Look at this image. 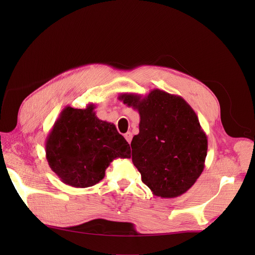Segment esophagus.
<instances>
[{
  "instance_id": "1",
  "label": "esophagus",
  "mask_w": 255,
  "mask_h": 255,
  "mask_svg": "<svg viewBox=\"0 0 255 255\" xmlns=\"http://www.w3.org/2000/svg\"><path fill=\"white\" fill-rule=\"evenodd\" d=\"M125 137H126L127 141H128V143H130V141H132V138H133V135H132V133H130V132H128L127 134H125Z\"/></svg>"
}]
</instances>
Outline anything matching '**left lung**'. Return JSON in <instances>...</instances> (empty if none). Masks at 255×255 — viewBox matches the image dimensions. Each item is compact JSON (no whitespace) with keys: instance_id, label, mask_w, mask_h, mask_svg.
<instances>
[{"instance_id":"1","label":"left lung","mask_w":255,"mask_h":255,"mask_svg":"<svg viewBox=\"0 0 255 255\" xmlns=\"http://www.w3.org/2000/svg\"><path fill=\"white\" fill-rule=\"evenodd\" d=\"M119 100L140 116L130 146L142 182L160 198L185 194L201 175L207 153V136L195 111L182 97L159 89L144 97L127 92Z\"/></svg>"}]
</instances>
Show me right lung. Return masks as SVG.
I'll return each mask as SVG.
<instances>
[{"label": "right lung", "instance_id": "obj_1", "mask_svg": "<svg viewBox=\"0 0 255 255\" xmlns=\"http://www.w3.org/2000/svg\"><path fill=\"white\" fill-rule=\"evenodd\" d=\"M96 105L66 106L45 140V157L60 181L76 188L94 186L115 158H129L130 148L114 123L100 120Z\"/></svg>", "mask_w": 255, "mask_h": 255}]
</instances>
